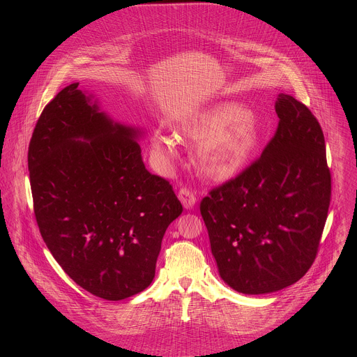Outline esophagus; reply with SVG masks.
<instances>
[{"label": "esophagus", "instance_id": "34e87169", "mask_svg": "<svg viewBox=\"0 0 357 357\" xmlns=\"http://www.w3.org/2000/svg\"><path fill=\"white\" fill-rule=\"evenodd\" d=\"M178 199H180V202L183 204V206H184L185 208H192V207L195 206V204H197V197H195V194H194L191 190L185 188V187L180 188V191H178Z\"/></svg>", "mask_w": 357, "mask_h": 357}]
</instances>
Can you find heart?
Returning <instances> with one entry per match:
<instances>
[{
  "label": "heart",
  "instance_id": "heart-1",
  "mask_svg": "<svg viewBox=\"0 0 357 357\" xmlns=\"http://www.w3.org/2000/svg\"><path fill=\"white\" fill-rule=\"evenodd\" d=\"M183 142L198 144L194 162L210 181L222 183L238 176L252 160L261 133L255 115L235 102H214L190 114L177 126ZM155 156L163 162L180 153L178 139L162 132L153 137Z\"/></svg>",
  "mask_w": 357,
  "mask_h": 357
}]
</instances>
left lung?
I'll list each match as a JSON object with an SVG mask.
<instances>
[{"label":"left lung","instance_id":"1","mask_svg":"<svg viewBox=\"0 0 357 357\" xmlns=\"http://www.w3.org/2000/svg\"><path fill=\"white\" fill-rule=\"evenodd\" d=\"M279 125L261 156L201 202L221 279L243 294L298 282L312 266L331 199L323 130L290 95L275 102Z\"/></svg>","mask_w":357,"mask_h":357}]
</instances>
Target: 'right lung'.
<instances>
[{"mask_svg":"<svg viewBox=\"0 0 357 357\" xmlns=\"http://www.w3.org/2000/svg\"><path fill=\"white\" fill-rule=\"evenodd\" d=\"M78 85L60 91L34 128V214L63 271L91 294L119 301L151 284L163 235L183 206L169 181L146 169L142 132L115 123Z\"/></svg>","mask_w":357,"mask_h":357,"instance_id":"obj_1","label":"right lung"}]
</instances>
